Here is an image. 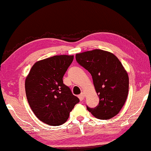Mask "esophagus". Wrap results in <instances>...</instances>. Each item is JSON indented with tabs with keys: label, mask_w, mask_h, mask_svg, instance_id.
Listing matches in <instances>:
<instances>
[{
	"label": "esophagus",
	"mask_w": 151,
	"mask_h": 151,
	"mask_svg": "<svg viewBox=\"0 0 151 151\" xmlns=\"http://www.w3.org/2000/svg\"><path fill=\"white\" fill-rule=\"evenodd\" d=\"M78 98H79L81 101L84 100V98H85V93H84V92H82V93H81L79 96H78Z\"/></svg>",
	"instance_id": "esophagus-1"
}]
</instances>
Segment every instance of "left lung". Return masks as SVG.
<instances>
[{
  "label": "left lung",
  "mask_w": 151,
  "mask_h": 151,
  "mask_svg": "<svg viewBox=\"0 0 151 151\" xmlns=\"http://www.w3.org/2000/svg\"><path fill=\"white\" fill-rule=\"evenodd\" d=\"M76 60L92 76L99 104L88 111L96 118L108 120L117 114L129 92V76L116 56L102 49L76 54Z\"/></svg>",
  "instance_id": "obj_1"
}]
</instances>
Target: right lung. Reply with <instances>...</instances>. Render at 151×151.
Masks as SVG:
<instances>
[{
	"instance_id": "add662e5",
	"label": "right lung",
	"mask_w": 151,
	"mask_h": 151,
	"mask_svg": "<svg viewBox=\"0 0 151 151\" xmlns=\"http://www.w3.org/2000/svg\"><path fill=\"white\" fill-rule=\"evenodd\" d=\"M73 59L74 55H60L39 60L26 76L25 89L28 104L36 116L45 124H64L79 102L62 79Z\"/></svg>"
}]
</instances>
